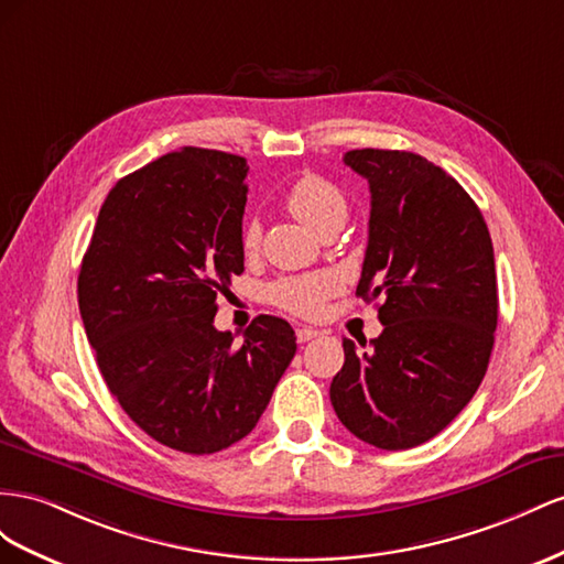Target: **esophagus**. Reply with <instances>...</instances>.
Instances as JSON below:
<instances>
[{"label": "esophagus", "mask_w": 564, "mask_h": 564, "mask_svg": "<svg viewBox=\"0 0 564 564\" xmlns=\"http://www.w3.org/2000/svg\"><path fill=\"white\" fill-rule=\"evenodd\" d=\"M321 333L318 330H314V328H307V326H300V328H295V337H297V343H310V340H314V337H318Z\"/></svg>", "instance_id": "esophagus-1"}]
</instances>
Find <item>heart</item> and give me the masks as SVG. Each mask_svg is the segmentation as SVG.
Listing matches in <instances>:
<instances>
[{
    "instance_id": "1",
    "label": "heart",
    "mask_w": 564,
    "mask_h": 564,
    "mask_svg": "<svg viewBox=\"0 0 564 564\" xmlns=\"http://www.w3.org/2000/svg\"><path fill=\"white\" fill-rule=\"evenodd\" d=\"M285 207L302 224H307L316 234L343 227L347 219V198L330 180L314 172H304L285 191ZM262 240L260 221L250 217L240 231V248L246 254H254ZM340 276L335 271H312L302 276H283L269 285V302L297 316H318L324 304L340 291Z\"/></svg>"
}]
</instances>
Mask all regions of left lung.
Returning a JSON list of instances; mask_svg holds the SVG:
<instances>
[{
  "mask_svg": "<svg viewBox=\"0 0 564 564\" xmlns=\"http://www.w3.org/2000/svg\"><path fill=\"white\" fill-rule=\"evenodd\" d=\"M345 165L371 188L357 295L382 297V333L368 351L345 337L330 401L354 437L401 452L452 423L487 373L498 321L494 246L475 200L423 155L357 149Z\"/></svg>",
  "mask_w": 564,
  "mask_h": 564,
  "instance_id": "obj_1",
  "label": "left lung"
}]
</instances>
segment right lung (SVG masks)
Wrapping results in <instances>:
<instances>
[{"instance_id": "obj_1", "label": "right lung", "mask_w": 564, "mask_h": 564, "mask_svg": "<svg viewBox=\"0 0 564 564\" xmlns=\"http://www.w3.org/2000/svg\"><path fill=\"white\" fill-rule=\"evenodd\" d=\"M246 158L184 147L110 188L77 279L87 340L110 394L174 452L243 440L295 357V330L260 314L234 345L217 293L243 273Z\"/></svg>"}]
</instances>
